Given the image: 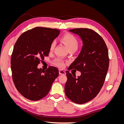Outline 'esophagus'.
Instances as JSON below:
<instances>
[{"label": "esophagus", "instance_id": "34e87169", "mask_svg": "<svg viewBox=\"0 0 124 124\" xmlns=\"http://www.w3.org/2000/svg\"><path fill=\"white\" fill-rule=\"evenodd\" d=\"M59 74H66V72L65 71H64L62 70H59Z\"/></svg>", "mask_w": 124, "mask_h": 124}]
</instances>
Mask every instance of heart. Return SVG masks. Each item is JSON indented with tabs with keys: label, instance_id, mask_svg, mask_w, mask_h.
<instances>
[{
	"label": "heart",
	"instance_id": "1",
	"mask_svg": "<svg viewBox=\"0 0 124 124\" xmlns=\"http://www.w3.org/2000/svg\"><path fill=\"white\" fill-rule=\"evenodd\" d=\"M62 41L64 43L65 46L67 47L68 50L70 49V48H77L78 46V40L76 39L73 35L69 33H65V35H63L62 38ZM55 45V41H53L51 43L50 50V51H52L54 48ZM54 63L56 65L61 68H63L65 66V63L61 59H57L54 61Z\"/></svg>",
	"mask_w": 124,
	"mask_h": 124
}]
</instances>
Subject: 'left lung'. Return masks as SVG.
<instances>
[{
    "instance_id": "left-lung-1",
    "label": "left lung",
    "mask_w": 124,
    "mask_h": 124,
    "mask_svg": "<svg viewBox=\"0 0 124 124\" xmlns=\"http://www.w3.org/2000/svg\"><path fill=\"white\" fill-rule=\"evenodd\" d=\"M69 31L79 36L83 45L69 66V70L81 71V75L76 78L66 71L65 92L73 102L83 104L94 98L104 84L109 65L108 50L102 37L92 29L74 28Z\"/></svg>"
}]
</instances>
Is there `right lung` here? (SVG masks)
<instances>
[{
    "mask_svg": "<svg viewBox=\"0 0 124 124\" xmlns=\"http://www.w3.org/2000/svg\"><path fill=\"white\" fill-rule=\"evenodd\" d=\"M59 32L58 29L37 27L22 33L15 44L11 58L12 78L17 91L26 98H43L58 76L55 67L43 70L37 66L48 55L51 43Z\"/></svg>",
    "mask_w": 124,
    "mask_h": 124,
    "instance_id": "1",
    "label": "right lung"
}]
</instances>
